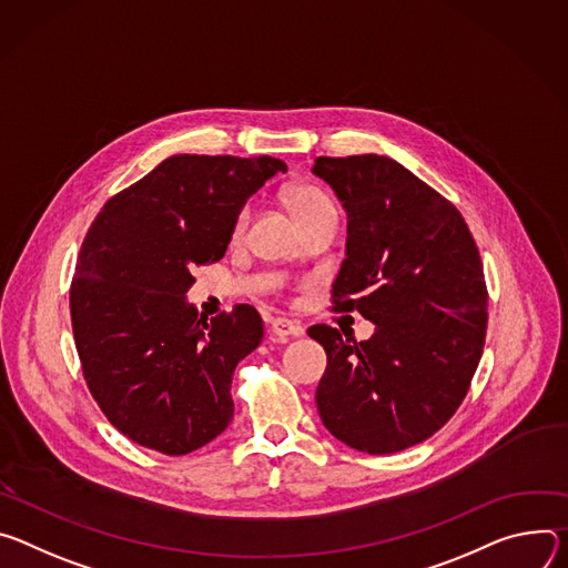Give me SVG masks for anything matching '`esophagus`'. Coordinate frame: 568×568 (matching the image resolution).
<instances>
[{"label":"esophagus","mask_w":568,"mask_h":568,"mask_svg":"<svg viewBox=\"0 0 568 568\" xmlns=\"http://www.w3.org/2000/svg\"><path fill=\"white\" fill-rule=\"evenodd\" d=\"M271 334L277 338V341H286L288 336H302L304 329L300 325H295L293 321H286V318H275L273 325H271Z\"/></svg>","instance_id":"1"}]
</instances>
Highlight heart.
<instances>
[{"label":"heart","mask_w":568,"mask_h":568,"mask_svg":"<svg viewBox=\"0 0 568 568\" xmlns=\"http://www.w3.org/2000/svg\"><path fill=\"white\" fill-rule=\"evenodd\" d=\"M286 205L291 210V214L295 216L297 225L318 216V214H325V212H336L334 203L329 201V196L323 192V189L313 186V184H295L291 186L286 192ZM247 221H250V210L247 207H241L234 216V223H232V239H239L245 227H247Z\"/></svg>","instance_id":"heart-1"}]
</instances>
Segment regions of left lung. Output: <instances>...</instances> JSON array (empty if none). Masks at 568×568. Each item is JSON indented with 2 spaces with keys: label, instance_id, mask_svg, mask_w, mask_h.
<instances>
[{
  "label": "left lung",
  "instance_id": "left-lung-1",
  "mask_svg": "<svg viewBox=\"0 0 568 568\" xmlns=\"http://www.w3.org/2000/svg\"><path fill=\"white\" fill-rule=\"evenodd\" d=\"M313 173L347 214L332 308L376 325L361 343L308 329L327 352L318 413L347 447L397 454L443 428L469 390L487 332L483 262L463 214L397 160L316 158Z\"/></svg>",
  "mask_w": 568,
  "mask_h": 568
}]
</instances>
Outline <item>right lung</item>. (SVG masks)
I'll list each match as a JSON object with an SVG mask.
<instances>
[{
    "label": "right lung",
    "instance_id": "right-lung-1",
    "mask_svg": "<svg viewBox=\"0 0 568 568\" xmlns=\"http://www.w3.org/2000/svg\"><path fill=\"white\" fill-rule=\"evenodd\" d=\"M277 171L286 164L268 155H171L88 230L70 291L77 352L94 402L133 443L184 456L232 422V374L264 323L250 304L207 321L184 295Z\"/></svg>",
    "mask_w": 568,
    "mask_h": 568
}]
</instances>
